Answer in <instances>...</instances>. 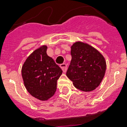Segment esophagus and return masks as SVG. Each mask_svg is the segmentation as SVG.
Here are the masks:
<instances>
[{"instance_id":"1","label":"esophagus","mask_w":127,"mask_h":127,"mask_svg":"<svg viewBox=\"0 0 127 127\" xmlns=\"http://www.w3.org/2000/svg\"><path fill=\"white\" fill-rule=\"evenodd\" d=\"M60 67L61 68V69L63 70V71L64 72H65L66 71V70H67V65H66L65 63L61 64H60Z\"/></svg>"}]
</instances>
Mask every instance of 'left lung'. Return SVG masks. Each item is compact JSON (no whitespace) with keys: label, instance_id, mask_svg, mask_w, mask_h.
Listing matches in <instances>:
<instances>
[{"label":"left lung","instance_id":"1","mask_svg":"<svg viewBox=\"0 0 127 127\" xmlns=\"http://www.w3.org/2000/svg\"><path fill=\"white\" fill-rule=\"evenodd\" d=\"M72 59L66 76L77 89L91 92L104 77L106 62L103 56L89 44L76 41L71 46Z\"/></svg>","mask_w":127,"mask_h":127}]
</instances>
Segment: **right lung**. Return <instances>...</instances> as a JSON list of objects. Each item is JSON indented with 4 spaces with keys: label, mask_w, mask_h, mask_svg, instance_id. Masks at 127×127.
I'll return each instance as SVG.
<instances>
[{
    "label": "right lung",
    "mask_w": 127,
    "mask_h": 127,
    "mask_svg": "<svg viewBox=\"0 0 127 127\" xmlns=\"http://www.w3.org/2000/svg\"><path fill=\"white\" fill-rule=\"evenodd\" d=\"M47 47L35 50L23 64L22 76L26 88L32 96L41 101L51 98L57 90L61 68L47 54Z\"/></svg>",
    "instance_id": "add662e5"
}]
</instances>
